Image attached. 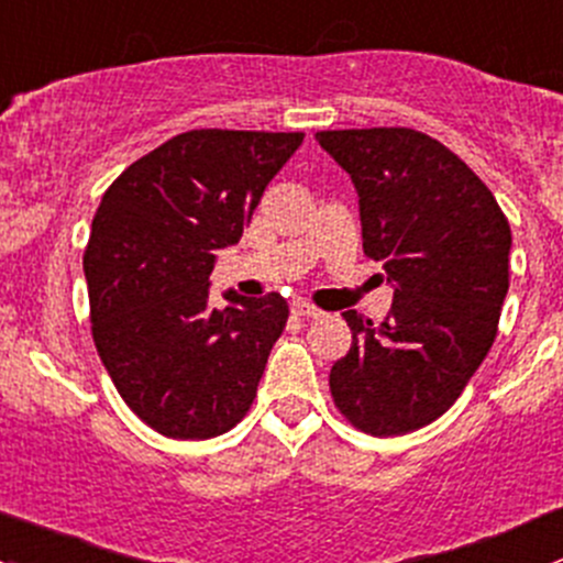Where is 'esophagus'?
Masks as SVG:
<instances>
[{
	"instance_id": "obj_1",
	"label": "esophagus",
	"mask_w": 563,
	"mask_h": 563,
	"mask_svg": "<svg viewBox=\"0 0 563 563\" xmlns=\"http://www.w3.org/2000/svg\"><path fill=\"white\" fill-rule=\"evenodd\" d=\"M292 314L306 317V320H320V317H324V311L317 309V306L306 303V300H295V303H292Z\"/></svg>"
}]
</instances>
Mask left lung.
Returning <instances> with one entry per match:
<instances>
[{
	"label": "left lung",
	"mask_w": 563,
	"mask_h": 563,
	"mask_svg": "<svg viewBox=\"0 0 563 563\" xmlns=\"http://www.w3.org/2000/svg\"><path fill=\"white\" fill-rule=\"evenodd\" d=\"M357 189L363 252L393 309L344 311L352 346L330 368L341 415L371 437L417 431L455 404L488 355L509 289L507 217L463 159L407 126L317 132Z\"/></svg>",
	"instance_id": "8db88e82"
}]
</instances>
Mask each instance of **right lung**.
<instances>
[{
  "label": "right lung",
  "mask_w": 563,
  "mask_h": 563,
  "mask_svg": "<svg viewBox=\"0 0 563 563\" xmlns=\"http://www.w3.org/2000/svg\"><path fill=\"white\" fill-rule=\"evenodd\" d=\"M300 143L303 132H184L102 195L84 254L91 333L126 407L162 437H219L252 407L289 306L228 289L213 309L208 276Z\"/></svg>",
  "instance_id": "add662e5"
}]
</instances>
